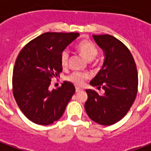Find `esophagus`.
Returning <instances> with one entry per match:
<instances>
[{"mask_svg":"<svg viewBox=\"0 0 151 151\" xmlns=\"http://www.w3.org/2000/svg\"><path fill=\"white\" fill-rule=\"evenodd\" d=\"M80 91H82V89L78 88V87H76V92H79Z\"/></svg>","mask_w":151,"mask_h":151,"instance_id":"34e87169","label":"esophagus"}]
</instances>
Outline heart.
Segmentation results:
<instances>
[{
  "label": "heart",
  "mask_w": 151,
  "mask_h": 151,
  "mask_svg": "<svg viewBox=\"0 0 151 151\" xmlns=\"http://www.w3.org/2000/svg\"><path fill=\"white\" fill-rule=\"evenodd\" d=\"M78 50L88 61H91L98 55V49L95 44L88 40H83L78 45ZM69 53L67 50L63 51L60 55V64L64 68L69 65ZM89 78V74L85 73L73 72L67 77V80L76 86H82Z\"/></svg>",
  "instance_id": "b5f03b06"
}]
</instances>
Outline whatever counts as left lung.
Here are the masks:
<instances>
[{
  "instance_id": "obj_1",
  "label": "left lung",
  "mask_w": 151,
  "mask_h": 151,
  "mask_svg": "<svg viewBox=\"0 0 151 151\" xmlns=\"http://www.w3.org/2000/svg\"><path fill=\"white\" fill-rule=\"evenodd\" d=\"M105 55L102 69L90 84L103 88L104 94L87 89L85 109L93 121L111 125L123 118L133 105L137 93V66L129 48L110 35H93Z\"/></svg>"
}]
</instances>
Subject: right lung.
<instances>
[{
  "label": "right lung",
  "mask_w": 151,
  "mask_h": 151,
  "mask_svg": "<svg viewBox=\"0 0 151 151\" xmlns=\"http://www.w3.org/2000/svg\"><path fill=\"white\" fill-rule=\"evenodd\" d=\"M78 33L46 32L30 41L21 50L13 71V94L17 104L29 120L47 125L62 116L75 92L69 82L50 91L52 78L62 71L60 55Z\"/></svg>",
  "instance_id": "1"
}]
</instances>
